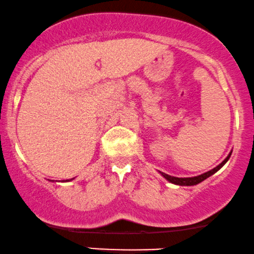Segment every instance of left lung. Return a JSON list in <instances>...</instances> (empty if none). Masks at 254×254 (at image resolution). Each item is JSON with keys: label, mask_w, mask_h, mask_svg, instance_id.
Here are the masks:
<instances>
[{"label": "left lung", "mask_w": 254, "mask_h": 254, "mask_svg": "<svg viewBox=\"0 0 254 254\" xmlns=\"http://www.w3.org/2000/svg\"><path fill=\"white\" fill-rule=\"evenodd\" d=\"M231 154H232V151L229 152V154H228L227 157H226V159L223 160L221 164H219V165H217L216 168L211 169L210 171L204 172V174H202V175H199V176H195V177H181V178L180 177H174V176L166 175V174H164V172H160V171H159V174L162 175L166 181H169L170 183H172V184H176V186H182V187H183V186L184 187L196 186V184L201 183V182H203L204 180H207V178L210 177L211 175H214V174H215V172L219 171V170L221 169L222 166L228 162V159H229V157H231Z\"/></svg>", "instance_id": "obj_1"}]
</instances>
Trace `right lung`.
Returning a JSON list of instances; mask_svg holds the SVG:
<instances>
[{"label":"right lung","mask_w":254,"mask_h":254,"mask_svg":"<svg viewBox=\"0 0 254 254\" xmlns=\"http://www.w3.org/2000/svg\"><path fill=\"white\" fill-rule=\"evenodd\" d=\"M72 180H73V178H72ZM63 182H68V181H67V180H66V181H63Z\"/></svg>","instance_id":"1"}]
</instances>
